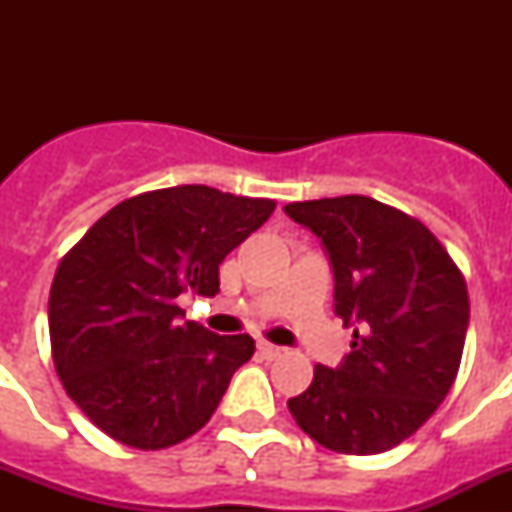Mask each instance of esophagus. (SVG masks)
I'll return each mask as SVG.
<instances>
[{
  "instance_id": "esophagus-1",
  "label": "esophagus",
  "mask_w": 512,
  "mask_h": 512,
  "mask_svg": "<svg viewBox=\"0 0 512 512\" xmlns=\"http://www.w3.org/2000/svg\"><path fill=\"white\" fill-rule=\"evenodd\" d=\"M282 351L284 348L274 346V343H269V341L259 343V354L264 356V359H277V356H282Z\"/></svg>"
}]
</instances>
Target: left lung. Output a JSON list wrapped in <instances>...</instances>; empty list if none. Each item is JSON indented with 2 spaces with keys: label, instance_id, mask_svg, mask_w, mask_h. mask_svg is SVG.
I'll return each mask as SVG.
<instances>
[{
  "label": "left lung",
  "instance_id": "8db88e82",
  "mask_svg": "<svg viewBox=\"0 0 512 512\" xmlns=\"http://www.w3.org/2000/svg\"><path fill=\"white\" fill-rule=\"evenodd\" d=\"M284 212L323 241L336 315L354 325L351 354L338 369L315 366L289 413L325 449L382 454L449 395L469 325L464 274L418 217L364 194L289 202Z\"/></svg>",
  "mask_w": 512,
  "mask_h": 512
}]
</instances>
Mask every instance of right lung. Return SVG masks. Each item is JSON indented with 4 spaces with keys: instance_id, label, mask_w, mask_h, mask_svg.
<instances>
[{
    "instance_id": "1",
    "label": "right lung",
    "mask_w": 512,
    "mask_h": 512,
    "mask_svg": "<svg viewBox=\"0 0 512 512\" xmlns=\"http://www.w3.org/2000/svg\"><path fill=\"white\" fill-rule=\"evenodd\" d=\"M277 202L182 184L122 200L61 259L48 297L63 390L99 431L158 451L194 436L256 351L184 318V289L212 297L217 266Z\"/></svg>"
}]
</instances>
